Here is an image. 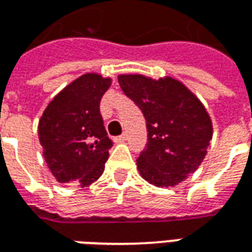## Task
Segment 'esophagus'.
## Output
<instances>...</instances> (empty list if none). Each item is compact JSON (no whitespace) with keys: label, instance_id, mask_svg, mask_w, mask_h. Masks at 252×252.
Instances as JSON below:
<instances>
[{"label":"esophagus","instance_id":"obj_1","mask_svg":"<svg viewBox=\"0 0 252 252\" xmlns=\"http://www.w3.org/2000/svg\"><path fill=\"white\" fill-rule=\"evenodd\" d=\"M126 133H123L120 136L115 137V142L116 143H121V142H126Z\"/></svg>","mask_w":252,"mask_h":252}]
</instances>
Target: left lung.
I'll list each match as a JSON object with an SVG mask.
<instances>
[{
    "label": "left lung",
    "instance_id": "obj_1",
    "mask_svg": "<svg viewBox=\"0 0 252 252\" xmlns=\"http://www.w3.org/2000/svg\"><path fill=\"white\" fill-rule=\"evenodd\" d=\"M128 98L143 112L147 144L136 160L143 178L155 186H174L194 173L212 139L211 117L194 94L174 78L119 75Z\"/></svg>",
    "mask_w": 252,
    "mask_h": 252
}]
</instances>
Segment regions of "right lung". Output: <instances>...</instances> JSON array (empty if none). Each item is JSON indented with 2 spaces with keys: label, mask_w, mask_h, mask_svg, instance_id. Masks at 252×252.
<instances>
[{
  "label": "right lung",
  "mask_w": 252,
  "mask_h": 252,
  "mask_svg": "<svg viewBox=\"0 0 252 252\" xmlns=\"http://www.w3.org/2000/svg\"><path fill=\"white\" fill-rule=\"evenodd\" d=\"M112 79L88 72L54 97L39 121V139L48 169L61 184L89 186L104 173L113 143L99 102Z\"/></svg>",
  "instance_id": "add662e5"
}]
</instances>
